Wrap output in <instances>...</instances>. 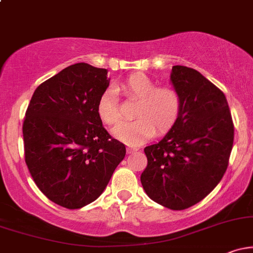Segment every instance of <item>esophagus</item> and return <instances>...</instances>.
Here are the masks:
<instances>
[{"instance_id": "34e87169", "label": "esophagus", "mask_w": 253, "mask_h": 253, "mask_svg": "<svg viewBox=\"0 0 253 253\" xmlns=\"http://www.w3.org/2000/svg\"><path fill=\"white\" fill-rule=\"evenodd\" d=\"M127 153H134V152H136V151H138L139 149L138 147H132V146H127Z\"/></svg>"}]
</instances>
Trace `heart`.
<instances>
[{
    "mask_svg": "<svg viewBox=\"0 0 253 253\" xmlns=\"http://www.w3.org/2000/svg\"><path fill=\"white\" fill-rule=\"evenodd\" d=\"M126 96L138 100L132 121L118 125L112 134L129 145H139L156 133L163 134L176 124L182 108L181 96L170 86H157L145 74L130 75L121 83ZM97 115L104 124L115 125L120 120L117 100L110 90H104L97 102Z\"/></svg>",
    "mask_w": 253,
    "mask_h": 253,
    "instance_id": "heart-1",
    "label": "heart"
}]
</instances>
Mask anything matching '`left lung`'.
<instances>
[{
  "label": "left lung",
  "instance_id": "left-lung-1",
  "mask_svg": "<svg viewBox=\"0 0 253 253\" xmlns=\"http://www.w3.org/2000/svg\"><path fill=\"white\" fill-rule=\"evenodd\" d=\"M182 108L161 141L144 149L147 167L140 181L151 200L173 211L205 199L221 181L233 146L227 100L199 71L175 65L170 74Z\"/></svg>",
  "mask_w": 253,
  "mask_h": 253
}]
</instances>
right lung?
<instances>
[{
  "mask_svg": "<svg viewBox=\"0 0 253 253\" xmlns=\"http://www.w3.org/2000/svg\"><path fill=\"white\" fill-rule=\"evenodd\" d=\"M107 74L85 63L68 66L38 86L26 112L22 133L32 178L68 210L95 201L126 155L97 115Z\"/></svg>",
  "mask_w": 253,
  "mask_h": 253,
  "instance_id": "1",
  "label": "right lung"
}]
</instances>
